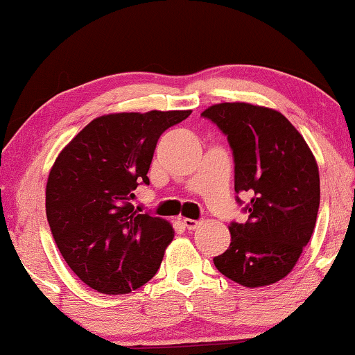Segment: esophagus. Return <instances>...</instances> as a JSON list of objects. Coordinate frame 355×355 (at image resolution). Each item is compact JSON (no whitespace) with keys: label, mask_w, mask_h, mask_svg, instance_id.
<instances>
[{"label":"esophagus","mask_w":355,"mask_h":355,"mask_svg":"<svg viewBox=\"0 0 355 355\" xmlns=\"http://www.w3.org/2000/svg\"><path fill=\"white\" fill-rule=\"evenodd\" d=\"M200 225H202V221H200V220H190V218H183V226H185L187 230H195V228H198Z\"/></svg>","instance_id":"34e87169"}]
</instances>
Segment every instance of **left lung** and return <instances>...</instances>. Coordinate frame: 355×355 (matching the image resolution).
Here are the masks:
<instances>
[{
	"instance_id": "left-lung-1",
	"label": "left lung",
	"mask_w": 355,
	"mask_h": 355,
	"mask_svg": "<svg viewBox=\"0 0 355 355\" xmlns=\"http://www.w3.org/2000/svg\"><path fill=\"white\" fill-rule=\"evenodd\" d=\"M202 115L228 137L234 191L251 195L243 208L248 221L228 226L232 243L213 263L246 288L277 283L293 271L314 232L321 189L313 152L275 109L223 102Z\"/></svg>"
}]
</instances>
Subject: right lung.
Here are the masks:
<instances>
[{
	"instance_id": "add662e5",
	"label": "right lung",
	"mask_w": 355,
	"mask_h": 355,
	"mask_svg": "<svg viewBox=\"0 0 355 355\" xmlns=\"http://www.w3.org/2000/svg\"><path fill=\"white\" fill-rule=\"evenodd\" d=\"M191 110L107 114L94 119L55 159L46 185V215L74 275L102 294H127L159 271L173 240L168 221L135 210L148 185L160 135Z\"/></svg>"
}]
</instances>
